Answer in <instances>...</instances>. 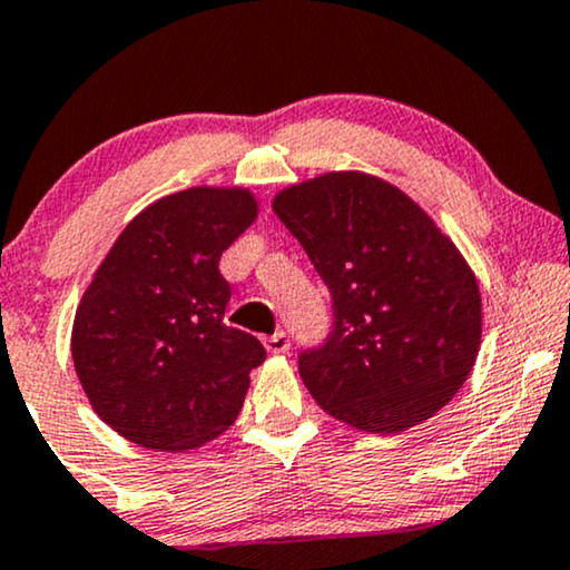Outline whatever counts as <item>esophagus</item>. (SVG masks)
<instances>
[{
  "label": "esophagus",
  "instance_id": "esophagus-1",
  "mask_svg": "<svg viewBox=\"0 0 570 570\" xmlns=\"http://www.w3.org/2000/svg\"><path fill=\"white\" fill-rule=\"evenodd\" d=\"M263 344L265 350L273 352V355H278V352H289V334H286V331H276V334L265 336Z\"/></svg>",
  "mask_w": 570,
  "mask_h": 570
}]
</instances>
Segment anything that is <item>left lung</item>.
<instances>
[{"label":"left lung","mask_w":570,"mask_h":570,"mask_svg":"<svg viewBox=\"0 0 570 570\" xmlns=\"http://www.w3.org/2000/svg\"><path fill=\"white\" fill-rule=\"evenodd\" d=\"M273 210L328 286L334 326L299 352V376L328 415L394 434L452 400L476 363L481 294L455 244L397 186L326 173Z\"/></svg>","instance_id":"left-lung-1"}]
</instances>
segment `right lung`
I'll return each instance as SVG.
<instances>
[{
	"label": "right lung",
	"mask_w": 570,
	"mask_h": 570,
	"mask_svg": "<svg viewBox=\"0 0 570 570\" xmlns=\"http://www.w3.org/2000/svg\"><path fill=\"white\" fill-rule=\"evenodd\" d=\"M257 218L247 189L176 191L141 210L94 273L73 363L94 413L149 450L184 452L239 415L265 347L226 326L220 255Z\"/></svg>",
	"instance_id": "1"
}]
</instances>
